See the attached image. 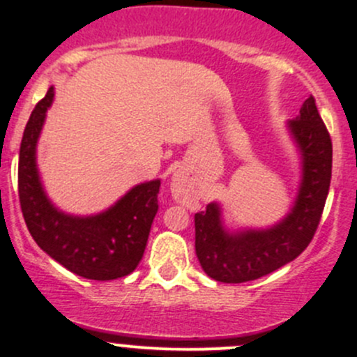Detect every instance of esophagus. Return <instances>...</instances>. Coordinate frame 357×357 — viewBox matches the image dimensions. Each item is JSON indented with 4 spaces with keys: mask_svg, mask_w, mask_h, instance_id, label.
Wrapping results in <instances>:
<instances>
[{
    "mask_svg": "<svg viewBox=\"0 0 357 357\" xmlns=\"http://www.w3.org/2000/svg\"><path fill=\"white\" fill-rule=\"evenodd\" d=\"M171 192H172V195H174V199L185 200V193H183V188H181V181H179V178H174V179H172Z\"/></svg>",
    "mask_w": 357,
    "mask_h": 357,
    "instance_id": "obj_1",
    "label": "esophagus"
}]
</instances>
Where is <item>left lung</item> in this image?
<instances>
[{
	"mask_svg": "<svg viewBox=\"0 0 357 357\" xmlns=\"http://www.w3.org/2000/svg\"><path fill=\"white\" fill-rule=\"evenodd\" d=\"M287 128L301 155V183L290 212L269 228L231 231L221 205L195 214V252L202 269L221 283H245L289 264L311 243L332 179V139L309 96Z\"/></svg>",
	"mask_w": 357,
	"mask_h": 357,
	"instance_id": "8db88e82",
	"label": "left lung"
}]
</instances>
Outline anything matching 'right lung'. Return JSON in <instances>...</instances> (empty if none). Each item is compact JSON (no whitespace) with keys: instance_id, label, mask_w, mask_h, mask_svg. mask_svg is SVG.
<instances>
[{"instance_id":"add662e5","label":"right lung","mask_w":357,"mask_h":357,"mask_svg":"<svg viewBox=\"0 0 357 357\" xmlns=\"http://www.w3.org/2000/svg\"><path fill=\"white\" fill-rule=\"evenodd\" d=\"M55 88L36 105L20 143L19 197L29 233L50 257L88 280H117L139 264L158 211L160 179L132 186L100 214L74 215L48 199L36 164V146Z\"/></svg>"}]
</instances>
